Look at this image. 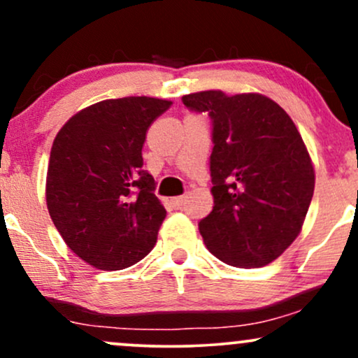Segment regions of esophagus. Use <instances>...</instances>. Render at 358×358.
I'll list each match as a JSON object with an SVG mask.
<instances>
[{"label": "esophagus", "mask_w": 358, "mask_h": 358, "mask_svg": "<svg viewBox=\"0 0 358 358\" xmlns=\"http://www.w3.org/2000/svg\"><path fill=\"white\" fill-rule=\"evenodd\" d=\"M185 202H187V196H183V195L182 196H175V199L171 200V203H173L175 208H182Z\"/></svg>", "instance_id": "1"}]
</instances>
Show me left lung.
I'll list each match as a JSON object with an SVG mask.
<instances>
[{
  "label": "left lung",
  "instance_id": "left-lung-1",
  "mask_svg": "<svg viewBox=\"0 0 358 358\" xmlns=\"http://www.w3.org/2000/svg\"><path fill=\"white\" fill-rule=\"evenodd\" d=\"M213 122V208L199 229L215 257L262 268L293 244L315 190V168L289 114L259 92L219 89L183 96Z\"/></svg>",
  "mask_w": 358,
  "mask_h": 358
}]
</instances>
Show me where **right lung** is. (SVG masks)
Returning <instances> with one entry per match:
<instances>
[{"mask_svg":"<svg viewBox=\"0 0 358 358\" xmlns=\"http://www.w3.org/2000/svg\"><path fill=\"white\" fill-rule=\"evenodd\" d=\"M171 104L146 96L96 102L53 139L48 213L65 244L94 268H129L155 248L166 210L141 151L150 126Z\"/></svg>","mask_w":358,"mask_h":358,"instance_id":"add662e5","label":"right lung"}]
</instances>
